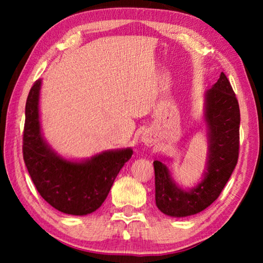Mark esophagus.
Listing matches in <instances>:
<instances>
[{
    "label": "esophagus",
    "mask_w": 263,
    "mask_h": 263,
    "mask_svg": "<svg viewBox=\"0 0 263 263\" xmlns=\"http://www.w3.org/2000/svg\"><path fill=\"white\" fill-rule=\"evenodd\" d=\"M142 141H144L146 145H152L153 144L152 135H151V133H144V136H142Z\"/></svg>",
    "instance_id": "34e87169"
}]
</instances>
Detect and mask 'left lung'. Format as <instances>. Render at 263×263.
Returning <instances> with one entry per match:
<instances>
[{
    "label": "left lung",
    "mask_w": 263,
    "mask_h": 263,
    "mask_svg": "<svg viewBox=\"0 0 263 263\" xmlns=\"http://www.w3.org/2000/svg\"><path fill=\"white\" fill-rule=\"evenodd\" d=\"M205 121L209 136L208 168L203 181L190 191L173 182L167 167L155 160V203L172 217H186L203 211L219 197L239 158L240 109L232 86L221 72L205 94Z\"/></svg>",
    "instance_id": "1"
}]
</instances>
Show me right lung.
I'll return each instance as SVG.
<instances>
[{
	"instance_id": "right-lung-1",
	"label": "right lung",
	"mask_w": 263,
	"mask_h": 263,
	"mask_svg": "<svg viewBox=\"0 0 263 263\" xmlns=\"http://www.w3.org/2000/svg\"><path fill=\"white\" fill-rule=\"evenodd\" d=\"M42 81L31 87L25 104L23 159L38 193L64 213L83 216L105 201L116 176L132 157V149L109 151L84 162L60 158L48 147L41 133L39 90Z\"/></svg>"
}]
</instances>
